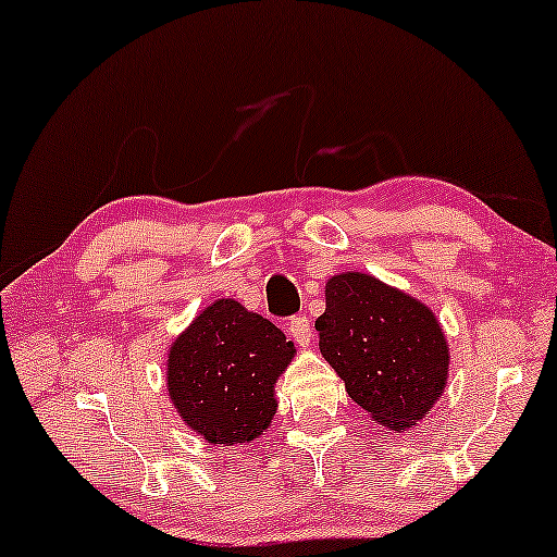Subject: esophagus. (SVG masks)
<instances>
[{"mask_svg":"<svg viewBox=\"0 0 557 557\" xmlns=\"http://www.w3.org/2000/svg\"><path fill=\"white\" fill-rule=\"evenodd\" d=\"M287 332H289V337L295 339L297 345L300 347H307L310 345V339H312V325H310V320L307 318H293L287 322Z\"/></svg>","mask_w":557,"mask_h":557,"instance_id":"esophagus-1","label":"esophagus"}]
</instances>
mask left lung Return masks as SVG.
Instances as JSON below:
<instances>
[{"instance_id": "8db88e82", "label": "left lung", "mask_w": 557, "mask_h": 557, "mask_svg": "<svg viewBox=\"0 0 557 557\" xmlns=\"http://www.w3.org/2000/svg\"><path fill=\"white\" fill-rule=\"evenodd\" d=\"M314 330L322 358L377 425L405 433L445 393L450 347L435 312L375 275H332Z\"/></svg>"}]
</instances>
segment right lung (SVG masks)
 Masks as SVG:
<instances>
[{
    "mask_svg": "<svg viewBox=\"0 0 557 557\" xmlns=\"http://www.w3.org/2000/svg\"><path fill=\"white\" fill-rule=\"evenodd\" d=\"M295 355V345L270 320L220 297L170 345L168 395L205 443H252L275 418V383Z\"/></svg>",
    "mask_w": 557,
    "mask_h": 557,
    "instance_id": "right-lung-1",
    "label": "right lung"
}]
</instances>
